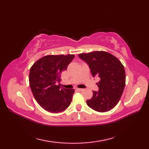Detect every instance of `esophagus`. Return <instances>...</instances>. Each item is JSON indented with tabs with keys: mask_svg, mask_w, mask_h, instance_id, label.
Wrapping results in <instances>:
<instances>
[{
	"mask_svg": "<svg viewBox=\"0 0 149 149\" xmlns=\"http://www.w3.org/2000/svg\"><path fill=\"white\" fill-rule=\"evenodd\" d=\"M78 91H83V89H82V88H77L76 89Z\"/></svg>",
	"mask_w": 149,
	"mask_h": 149,
	"instance_id": "esophagus-1",
	"label": "esophagus"
}]
</instances>
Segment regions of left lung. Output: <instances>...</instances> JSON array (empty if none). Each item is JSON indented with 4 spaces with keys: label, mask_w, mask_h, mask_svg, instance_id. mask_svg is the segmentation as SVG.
Here are the masks:
<instances>
[{
    "label": "left lung",
    "mask_w": 149,
    "mask_h": 149,
    "mask_svg": "<svg viewBox=\"0 0 149 149\" xmlns=\"http://www.w3.org/2000/svg\"><path fill=\"white\" fill-rule=\"evenodd\" d=\"M89 65L92 76L100 80L99 91H93V97L87 105L98 112H106L115 107L121 98L125 85V72L120 60L105 51L82 53L78 56Z\"/></svg>",
    "instance_id": "left-lung-1"
}]
</instances>
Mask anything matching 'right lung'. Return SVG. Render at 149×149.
<instances>
[{
  "instance_id": "right-lung-1",
  "label": "right lung",
  "mask_w": 149,
  "mask_h": 149,
  "mask_svg": "<svg viewBox=\"0 0 149 149\" xmlns=\"http://www.w3.org/2000/svg\"><path fill=\"white\" fill-rule=\"evenodd\" d=\"M75 56L47 55L39 59L30 68L29 85L40 106L52 113L63 111L70 104L74 89L60 87L62 72Z\"/></svg>"
}]
</instances>
